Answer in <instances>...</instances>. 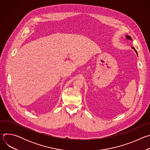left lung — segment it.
I'll return each mask as SVG.
<instances>
[{
    "instance_id": "8db88e82",
    "label": "left lung",
    "mask_w": 150,
    "mask_h": 150,
    "mask_svg": "<svg viewBox=\"0 0 150 150\" xmlns=\"http://www.w3.org/2000/svg\"><path fill=\"white\" fill-rule=\"evenodd\" d=\"M125 37L126 38V39H127V40H131V41H132V38L129 36V35H125ZM134 50V51L136 52V53H137V56H138V53H137V50H135V49L134 47H132Z\"/></svg>"
}]
</instances>
